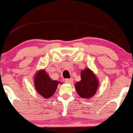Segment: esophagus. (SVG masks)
<instances>
[{"label": "esophagus", "instance_id": "obj_1", "mask_svg": "<svg viewBox=\"0 0 133 133\" xmlns=\"http://www.w3.org/2000/svg\"><path fill=\"white\" fill-rule=\"evenodd\" d=\"M65 82L67 84H72L73 82V79L72 78L65 79Z\"/></svg>", "mask_w": 133, "mask_h": 133}]
</instances>
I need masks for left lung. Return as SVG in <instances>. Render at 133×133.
Returning <instances> with one entry per match:
<instances>
[{
  "instance_id": "1",
  "label": "left lung",
  "mask_w": 133,
  "mask_h": 133,
  "mask_svg": "<svg viewBox=\"0 0 133 133\" xmlns=\"http://www.w3.org/2000/svg\"><path fill=\"white\" fill-rule=\"evenodd\" d=\"M80 76L81 80L75 84V89L80 97L89 99L96 94L99 87V80L89 68L82 70Z\"/></svg>"
}]
</instances>
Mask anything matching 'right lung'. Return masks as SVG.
<instances>
[{
    "instance_id": "obj_1",
    "label": "right lung",
    "mask_w": 133,
    "mask_h": 133,
    "mask_svg": "<svg viewBox=\"0 0 133 133\" xmlns=\"http://www.w3.org/2000/svg\"><path fill=\"white\" fill-rule=\"evenodd\" d=\"M34 84L37 93L45 99H49L55 94L58 84H62V82L52 80L46 70L41 69L36 72Z\"/></svg>"
}]
</instances>
